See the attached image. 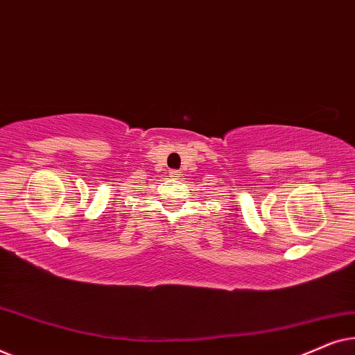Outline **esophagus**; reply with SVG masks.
I'll return each mask as SVG.
<instances>
[{"label":"esophagus","mask_w":355,"mask_h":355,"mask_svg":"<svg viewBox=\"0 0 355 355\" xmlns=\"http://www.w3.org/2000/svg\"><path fill=\"white\" fill-rule=\"evenodd\" d=\"M169 174H171V178H181V173H179L178 169H171V173Z\"/></svg>","instance_id":"1"}]
</instances>
